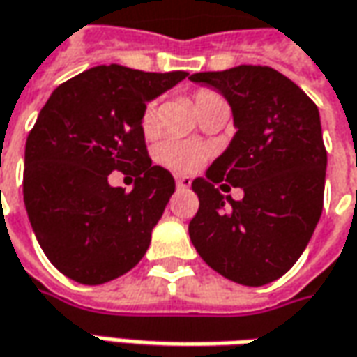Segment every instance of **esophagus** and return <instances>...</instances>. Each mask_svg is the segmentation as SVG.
Returning <instances> with one entry per match:
<instances>
[{"label":"esophagus","mask_w":357,"mask_h":357,"mask_svg":"<svg viewBox=\"0 0 357 357\" xmlns=\"http://www.w3.org/2000/svg\"><path fill=\"white\" fill-rule=\"evenodd\" d=\"M176 185H178L179 190H188L191 185V178L190 176H178L176 178Z\"/></svg>","instance_id":"esophagus-1"}]
</instances>
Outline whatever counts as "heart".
Here are the masks:
<instances>
[{"instance_id": "heart-1", "label": "heart", "mask_w": 357, "mask_h": 357, "mask_svg": "<svg viewBox=\"0 0 357 357\" xmlns=\"http://www.w3.org/2000/svg\"><path fill=\"white\" fill-rule=\"evenodd\" d=\"M193 106H195V112L203 116L205 112L219 108V106H227L223 96L211 89H199L195 91L193 96ZM142 130L144 134L152 136L155 130H158V105L150 102L146 106L144 114H142ZM158 158L164 166L172 167L176 172H191L202 164L203 160L207 158V148L202 144H195V142H179V140H167L164 142L160 148H158Z\"/></svg>"}]
</instances>
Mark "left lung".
Masks as SVG:
<instances>
[{
	"instance_id": "8db88e82",
	"label": "left lung",
	"mask_w": 357,
	"mask_h": 357,
	"mask_svg": "<svg viewBox=\"0 0 357 357\" xmlns=\"http://www.w3.org/2000/svg\"><path fill=\"white\" fill-rule=\"evenodd\" d=\"M233 110L229 148L195 178L199 209L190 239L219 275L245 287L280 278L298 261L322 215L326 148L318 106L282 73L261 65L195 73ZM225 178L245 191L241 202Z\"/></svg>"
}]
</instances>
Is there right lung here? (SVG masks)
<instances>
[{"mask_svg":"<svg viewBox=\"0 0 357 357\" xmlns=\"http://www.w3.org/2000/svg\"><path fill=\"white\" fill-rule=\"evenodd\" d=\"M188 77L120 65L56 86L25 144L23 202L47 259L80 284H102L140 263L176 181L148 158L146 102ZM135 178L126 194L107 176Z\"/></svg>","mask_w":357,"mask_h":357,"instance_id":"obj_1","label":"right lung"}]
</instances>
